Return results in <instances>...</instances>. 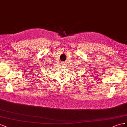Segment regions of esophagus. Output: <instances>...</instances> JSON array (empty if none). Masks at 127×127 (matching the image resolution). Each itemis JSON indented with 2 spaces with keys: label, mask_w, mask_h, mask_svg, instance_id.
I'll use <instances>...</instances> for the list:
<instances>
[{
  "label": "esophagus",
  "mask_w": 127,
  "mask_h": 127,
  "mask_svg": "<svg viewBox=\"0 0 127 127\" xmlns=\"http://www.w3.org/2000/svg\"><path fill=\"white\" fill-rule=\"evenodd\" d=\"M62 64H63V65H65L64 63H62Z\"/></svg>",
  "instance_id": "esophagus-1"
}]
</instances>
